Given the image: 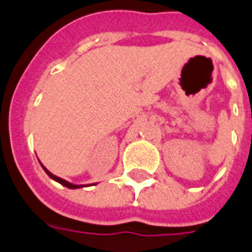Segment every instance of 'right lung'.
<instances>
[{"instance_id": "add662e5", "label": "right lung", "mask_w": 252, "mask_h": 252, "mask_svg": "<svg viewBox=\"0 0 252 252\" xmlns=\"http://www.w3.org/2000/svg\"><path fill=\"white\" fill-rule=\"evenodd\" d=\"M40 165H42V168L44 169V172H46L47 175H48V176L51 177L52 180L58 181V183H59V184L64 185V187H67V188H69V189H77V188H81V187H83V185H76V184H72V183H69V181L64 180V179H60V177L55 176V175H54V173L50 172V171H48V169H47L46 167H44V165L42 164V163H40Z\"/></svg>"}]
</instances>
